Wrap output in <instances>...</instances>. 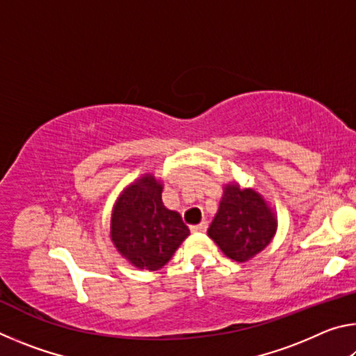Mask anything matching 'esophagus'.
<instances>
[{"mask_svg": "<svg viewBox=\"0 0 356 356\" xmlns=\"http://www.w3.org/2000/svg\"><path fill=\"white\" fill-rule=\"evenodd\" d=\"M207 227H209L207 221H201L200 225L191 226V231H193V232H206V231H207Z\"/></svg>", "mask_w": 356, "mask_h": 356, "instance_id": "34e87169", "label": "esophagus"}]
</instances>
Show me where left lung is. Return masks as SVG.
Here are the masks:
<instances>
[{
    "mask_svg": "<svg viewBox=\"0 0 356 356\" xmlns=\"http://www.w3.org/2000/svg\"><path fill=\"white\" fill-rule=\"evenodd\" d=\"M276 229L278 216L261 193L229 182L207 234L229 259L246 262L272 242Z\"/></svg>",
    "mask_w": 356,
    "mask_h": 356,
    "instance_id": "left-lung-1",
    "label": "left lung"
}]
</instances>
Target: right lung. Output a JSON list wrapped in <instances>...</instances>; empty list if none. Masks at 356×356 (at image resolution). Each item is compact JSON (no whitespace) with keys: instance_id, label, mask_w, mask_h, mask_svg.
Here are the masks:
<instances>
[{"instance_id":"obj_1","label":"right lung","mask_w":356,"mask_h":356,"mask_svg":"<svg viewBox=\"0 0 356 356\" xmlns=\"http://www.w3.org/2000/svg\"><path fill=\"white\" fill-rule=\"evenodd\" d=\"M163 184L143 174L125 186L114 202L110 237L114 248L140 270H159L190 236L182 216L165 207Z\"/></svg>"}]
</instances>
